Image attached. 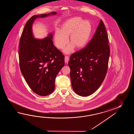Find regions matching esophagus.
Returning <instances> with one entry per match:
<instances>
[{
    "label": "esophagus",
    "mask_w": 134,
    "mask_h": 134,
    "mask_svg": "<svg viewBox=\"0 0 134 134\" xmlns=\"http://www.w3.org/2000/svg\"><path fill=\"white\" fill-rule=\"evenodd\" d=\"M69 60V58L68 56H65V63H68Z\"/></svg>",
    "instance_id": "obj_1"
}]
</instances>
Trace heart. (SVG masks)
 <instances>
[{"mask_svg": "<svg viewBox=\"0 0 134 134\" xmlns=\"http://www.w3.org/2000/svg\"><path fill=\"white\" fill-rule=\"evenodd\" d=\"M92 30L91 24L88 20H83L78 17L66 20L61 26L60 31L57 30L54 35L55 44L57 48L62 49L69 42L70 43L64 49L66 54L72 53L75 47L81 49L88 43Z\"/></svg>", "mask_w": 134, "mask_h": 134, "instance_id": "heart-1", "label": "heart"}]
</instances>
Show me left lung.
I'll use <instances>...</instances> for the list:
<instances>
[{
  "instance_id": "8db88e82",
  "label": "left lung",
  "mask_w": 134,
  "mask_h": 134,
  "mask_svg": "<svg viewBox=\"0 0 134 134\" xmlns=\"http://www.w3.org/2000/svg\"><path fill=\"white\" fill-rule=\"evenodd\" d=\"M105 25L102 20L85 47L72 54L68 62L72 88L86 97L100 87L107 73L110 47Z\"/></svg>"
}]
</instances>
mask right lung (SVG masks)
<instances>
[{"instance_id": "add662e5", "label": "right lung", "mask_w": 134, "mask_h": 134, "mask_svg": "<svg viewBox=\"0 0 134 134\" xmlns=\"http://www.w3.org/2000/svg\"><path fill=\"white\" fill-rule=\"evenodd\" d=\"M56 12L36 15L26 23L20 37L19 61L20 71L29 86L35 93L45 96L54 90L55 79L65 65V57L54 46L53 34L44 38L34 37L32 24L38 18L57 14Z\"/></svg>"}]
</instances>
